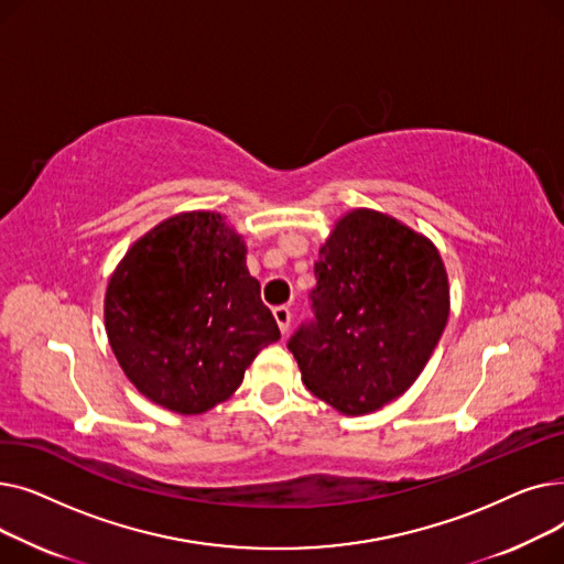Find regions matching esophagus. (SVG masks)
<instances>
[{"label": "esophagus", "mask_w": 564, "mask_h": 564, "mask_svg": "<svg viewBox=\"0 0 564 564\" xmlns=\"http://www.w3.org/2000/svg\"><path fill=\"white\" fill-rule=\"evenodd\" d=\"M290 308L288 306H276L274 308V319H276V324H279V329L283 332V334H288V329H290Z\"/></svg>", "instance_id": "34e87169"}]
</instances>
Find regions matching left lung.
Here are the masks:
<instances>
[{"label": "left lung", "mask_w": 564, "mask_h": 564, "mask_svg": "<svg viewBox=\"0 0 564 564\" xmlns=\"http://www.w3.org/2000/svg\"><path fill=\"white\" fill-rule=\"evenodd\" d=\"M315 319L288 349L306 389L345 416L400 398L427 366L451 313L448 274L425 235L359 207L315 262Z\"/></svg>", "instance_id": "1"}]
</instances>
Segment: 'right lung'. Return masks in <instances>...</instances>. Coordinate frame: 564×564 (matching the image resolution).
I'll use <instances>...</instances> for the list:
<instances>
[{"label":"right lung","instance_id":"add662e5","mask_svg":"<svg viewBox=\"0 0 564 564\" xmlns=\"http://www.w3.org/2000/svg\"><path fill=\"white\" fill-rule=\"evenodd\" d=\"M109 345L137 391L196 416L228 400L258 351L281 338L219 213H183L137 240L105 294Z\"/></svg>","mask_w":564,"mask_h":564}]
</instances>
